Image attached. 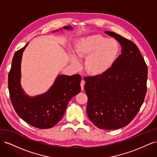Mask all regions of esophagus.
Listing matches in <instances>:
<instances>
[{"instance_id":"34e87169","label":"esophagus","mask_w":157,"mask_h":157,"mask_svg":"<svg viewBox=\"0 0 157 157\" xmlns=\"http://www.w3.org/2000/svg\"><path fill=\"white\" fill-rule=\"evenodd\" d=\"M84 84H85L84 80H81V82H80V86H81V90H84Z\"/></svg>"}]
</instances>
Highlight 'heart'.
I'll list each match as a JSON object with an SVG mask.
<instances>
[{
  "instance_id": "b5f03b06",
  "label": "heart",
  "mask_w": 157,
  "mask_h": 157,
  "mask_svg": "<svg viewBox=\"0 0 157 157\" xmlns=\"http://www.w3.org/2000/svg\"><path fill=\"white\" fill-rule=\"evenodd\" d=\"M118 41L100 35H94L80 39L75 52L80 58H86L85 69L92 76H101L110 71L120 54ZM71 63L75 68L80 67V61L74 55L71 56Z\"/></svg>"
}]
</instances>
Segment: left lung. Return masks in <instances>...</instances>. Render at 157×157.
<instances>
[{"label":"left lung","instance_id":"obj_1","mask_svg":"<svg viewBox=\"0 0 157 157\" xmlns=\"http://www.w3.org/2000/svg\"><path fill=\"white\" fill-rule=\"evenodd\" d=\"M119 42L121 54L107 73L84 78L87 115L103 130L124 127L134 119L147 92V67L139 48L132 41L105 31Z\"/></svg>","mask_w":157,"mask_h":157}]
</instances>
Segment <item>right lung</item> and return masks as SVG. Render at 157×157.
<instances>
[{
  "mask_svg": "<svg viewBox=\"0 0 157 157\" xmlns=\"http://www.w3.org/2000/svg\"><path fill=\"white\" fill-rule=\"evenodd\" d=\"M64 29L72 30L71 26ZM56 30L54 32L59 31ZM29 42L13 56L8 74V90L12 105L21 118L30 125L41 129L55 126L61 118L71 99L80 92L81 77L59 75L46 92L31 97L25 93L21 85V62L23 52Z\"/></svg>",
  "mask_w": 157,
  "mask_h": 157,
  "instance_id": "right-lung-1",
  "label": "right lung"
}]
</instances>
